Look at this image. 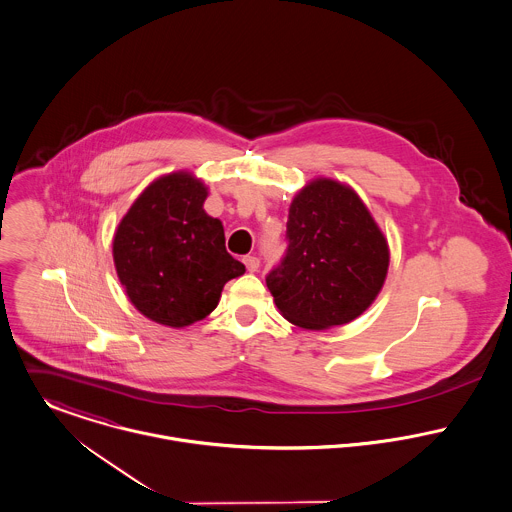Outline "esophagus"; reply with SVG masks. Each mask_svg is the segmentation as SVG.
<instances>
[{"mask_svg":"<svg viewBox=\"0 0 512 512\" xmlns=\"http://www.w3.org/2000/svg\"><path fill=\"white\" fill-rule=\"evenodd\" d=\"M242 262L246 264V268H248V272H258V268H260V260L256 258V256H244L242 258Z\"/></svg>","mask_w":512,"mask_h":512,"instance_id":"obj_1","label":"esophagus"}]
</instances>
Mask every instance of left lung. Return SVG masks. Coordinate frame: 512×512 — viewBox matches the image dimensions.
I'll use <instances>...</instances> for the list:
<instances>
[{"label":"left lung","mask_w":512,"mask_h":512,"mask_svg":"<svg viewBox=\"0 0 512 512\" xmlns=\"http://www.w3.org/2000/svg\"><path fill=\"white\" fill-rule=\"evenodd\" d=\"M388 264V240L355 189L317 177L293 197L288 252L266 284L290 323L321 331L365 313Z\"/></svg>","instance_id":"left-lung-1"}]
</instances>
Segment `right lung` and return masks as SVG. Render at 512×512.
<instances>
[{
	"label": "right lung",
	"mask_w": 512,
	"mask_h": 512,
	"mask_svg": "<svg viewBox=\"0 0 512 512\" xmlns=\"http://www.w3.org/2000/svg\"><path fill=\"white\" fill-rule=\"evenodd\" d=\"M209 187L191 171L151 181L112 240L120 284L147 319L181 329L205 319L224 284L246 272L224 248V228L205 213Z\"/></svg>",
	"instance_id": "add662e5"
}]
</instances>
